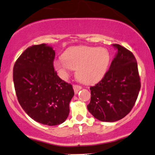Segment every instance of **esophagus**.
Segmentation results:
<instances>
[{"mask_svg":"<svg viewBox=\"0 0 155 155\" xmlns=\"http://www.w3.org/2000/svg\"><path fill=\"white\" fill-rule=\"evenodd\" d=\"M73 88H74V93L76 94H78V92L79 91V90L81 89V86H79V85H74L73 86Z\"/></svg>","mask_w":155,"mask_h":155,"instance_id":"1","label":"esophagus"}]
</instances>
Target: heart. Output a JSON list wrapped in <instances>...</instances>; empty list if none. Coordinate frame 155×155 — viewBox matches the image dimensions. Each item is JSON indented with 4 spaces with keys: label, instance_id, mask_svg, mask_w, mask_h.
Returning a JSON list of instances; mask_svg holds the SVG:
<instances>
[{
    "label": "heart",
    "instance_id": "heart-1",
    "mask_svg": "<svg viewBox=\"0 0 155 155\" xmlns=\"http://www.w3.org/2000/svg\"><path fill=\"white\" fill-rule=\"evenodd\" d=\"M110 64V55L104 48L87 46L70 47L63 58L55 60L54 67L62 79L76 69V76L81 83L94 84L99 81L107 73Z\"/></svg>",
    "mask_w": 155,
    "mask_h": 155
}]
</instances>
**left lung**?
<instances>
[{"instance_id":"1","label":"left lung","mask_w":155,"mask_h":155,"mask_svg":"<svg viewBox=\"0 0 155 155\" xmlns=\"http://www.w3.org/2000/svg\"><path fill=\"white\" fill-rule=\"evenodd\" d=\"M109 71L94 87H90L91 101L87 109L94 118L114 122L124 118L134 107L141 83L137 63L131 51L119 44Z\"/></svg>"}]
</instances>
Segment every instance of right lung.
Instances as JSON below:
<instances>
[{"mask_svg":"<svg viewBox=\"0 0 155 155\" xmlns=\"http://www.w3.org/2000/svg\"><path fill=\"white\" fill-rule=\"evenodd\" d=\"M55 51L46 44L28 47L13 67L18 100L25 112L37 122L55 126L69 114L73 87L58 77L53 62Z\"/></svg>","mask_w":155,"mask_h":155,"instance_id":"right-lung-1","label":"right lung"}]
</instances>
